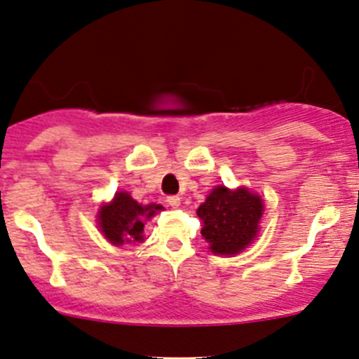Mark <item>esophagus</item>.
<instances>
[{
    "label": "esophagus",
    "mask_w": 359,
    "mask_h": 359,
    "mask_svg": "<svg viewBox=\"0 0 359 359\" xmlns=\"http://www.w3.org/2000/svg\"><path fill=\"white\" fill-rule=\"evenodd\" d=\"M167 203L172 208H179L180 206V198L179 196H167Z\"/></svg>",
    "instance_id": "obj_1"
}]
</instances>
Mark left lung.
<instances>
[{
    "label": "left lung",
    "instance_id": "left-lung-1",
    "mask_svg": "<svg viewBox=\"0 0 359 359\" xmlns=\"http://www.w3.org/2000/svg\"><path fill=\"white\" fill-rule=\"evenodd\" d=\"M263 215V201L246 187L229 191L215 187L198 208L201 218V236L215 255H236L255 239L259 218Z\"/></svg>",
    "mask_w": 359,
    "mask_h": 359
}]
</instances>
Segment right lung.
Listing matches in <instances>:
<instances>
[{
	"instance_id": "1",
	"label": "right lung",
	"mask_w": 359,
	"mask_h": 359,
	"mask_svg": "<svg viewBox=\"0 0 359 359\" xmlns=\"http://www.w3.org/2000/svg\"><path fill=\"white\" fill-rule=\"evenodd\" d=\"M158 210H161L160 205L142 206L127 192H116L110 205L101 206L97 224L111 244L141 243L146 218L153 217Z\"/></svg>"
}]
</instances>
